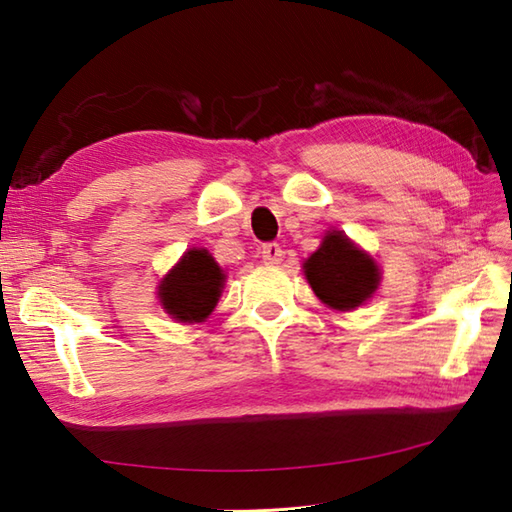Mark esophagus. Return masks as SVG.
<instances>
[{"label": "esophagus", "instance_id": "obj_1", "mask_svg": "<svg viewBox=\"0 0 512 512\" xmlns=\"http://www.w3.org/2000/svg\"><path fill=\"white\" fill-rule=\"evenodd\" d=\"M281 255H284V250H281V246L277 242H268V244L262 246V259H264V264H268V266L279 264Z\"/></svg>", "mask_w": 512, "mask_h": 512}]
</instances>
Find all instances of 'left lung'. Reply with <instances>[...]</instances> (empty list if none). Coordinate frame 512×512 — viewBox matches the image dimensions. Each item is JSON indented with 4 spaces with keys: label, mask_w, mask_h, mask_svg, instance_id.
<instances>
[{
    "label": "left lung",
    "mask_w": 512,
    "mask_h": 512,
    "mask_svg": "<svg viewBox=\"0 0 512 512\" xmlns=\"http://www.w3.org/2000/svg\"><path fill=\"white\" fill-rule=\"evenodd\" d=\"M314 295L334 310H352L374 295L380 273L376 262L341 233H328L303 264Z\"/></svg>",
    "instance_id": "left-lung-1"
}]
</instances>
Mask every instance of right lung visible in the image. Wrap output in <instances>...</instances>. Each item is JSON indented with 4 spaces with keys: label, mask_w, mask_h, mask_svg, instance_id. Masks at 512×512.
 Wrapping results in <instances>:
<instances>
[{
    "label": "right lung",
    "mask_w": 512,
    "mask_h": 512,
    "mask_svg": "<svg viewBox=\"0 0 512 512\" xmlns=\"http://www.w3.org/2000/svg\"><path fill=\"white\" fill-rule=\"evenodd\" d=\"M222 268L206 250L193 248L162 279L160 303L178 321H204L222 292Z\"/></svg>",
    "instance_id": "obj_1"
}]
</instances>
